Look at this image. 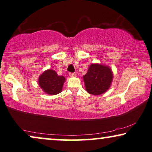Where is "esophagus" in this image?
Returning a JSON list of instances; mask_svg holds the SVG:
<instances>
[{
	"mask_svg": "<svg viewBox=\"0 0 152 152\" xmlns=\"http://www.w3.org/2000/svg\"><path fill=\"white\" fill-rule=\"evenodd\" d=\"M76 74L75 73H69V76L71 77H76Z\"/></svg>",
	"mask_w": 152,
	"mask_h": 152,
	"instance_id": "1",
	"label": "esophagus"
}]
</instances>
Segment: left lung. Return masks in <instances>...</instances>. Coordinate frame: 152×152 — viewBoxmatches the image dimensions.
I'll use <instances>...</instances> for the list:
<instances>
[{
    "instance_id": "1",
    "label": "left lung",
    "mask_w": 152,
    "mask_h": 152,
    "mask_svg": "<svg viewBox=\"0 0 152 152\" xmlns=\"http://www.w3.org/2000/svg\"><path fill=\"white\" fill-rule=\"evenodd\" d=\"M114 74L110 66L94 63L90 65L88 72L83 76L86 91L93 95L106 93L111 87Z\"/></svg>"
}]
</instances>
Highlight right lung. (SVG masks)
<instances>
[{
  "instance_id": "add662e5",
  "label": "right lung",
  "mask_w": 152,
  "mask_h": 152,
  "mask_svg": "<svg viewBox=\"0 0 152 152\" xmlns=\"http://www.w3.org/2000/svg\"><path fill=\"white\" fill-rule=\"evenodd\" d=\"M65 80L64 76H58L55 71L49 69L39 76L38 85L44 93L55 95L62 92Z\"/></svg>"
}]
</instances>
